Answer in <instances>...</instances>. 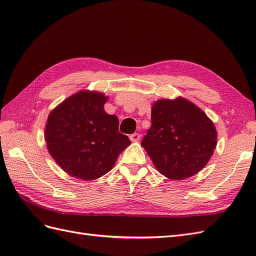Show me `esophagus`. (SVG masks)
<instances>
[{"mask_svg":"<svg viewBox=\"0 0 256 256\" xmlns=\"http://www.w3.org/2000/svg\"><path fill=\"white\" fill-rule=\"evenodd\" d=\"M129 138H130L131 142H138L141 138V136L138 134H131Z\"/></svg>","mask_w":256,"mask_h":256,"instance_id":"34e87169","label":"esophagus"}]
</instances>
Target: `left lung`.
Here are the masks:
<instances>
[{
	"label": "left lung",
	"instance_id": "1",
	"mask_svg": "<svg viewBox=\"0 0 256 256\" xmlns=\"http://www.w3.org/2000/svg\"><path fill=\"white\" fill-rule=\"evenodd\" d=\"M216 138L214 122L196 104L180 96L154 102L152 127L142 146L160 174L182 180L206 166Z\"/></svg>",
	"mask_w": 256,
	"mask_h": 256
}]
</instances>
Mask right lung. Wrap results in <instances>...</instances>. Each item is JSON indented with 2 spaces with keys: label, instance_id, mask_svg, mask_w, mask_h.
Segmentation results:
<instances>
[{
  "label": "right lung",
  "instance_id": "1",
  "mask_svg": "<svg viewBox=\"0 0 256 256\" xmlns=\"http://www.w3.org/2000/svg\"><path fill=\"white\" fill-rule=\"evenodd\" d=\"M109 97L82 90L50 112L44 141L54 161L69 176L95 180L113 168L120 154L130 145L118 132V118L104 106Z\"/></svg>",
  "mask_w": 256,
  "mask_h": 256
}]
</instances>
